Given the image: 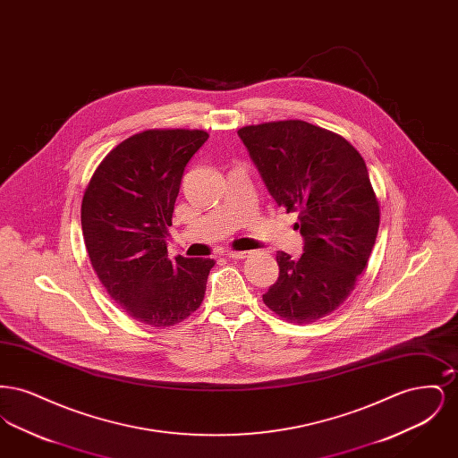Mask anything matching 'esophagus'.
<instances>
[{"mask_svg": "<svg viewBox=\"0 0 458 458\" xmlns=\"http://www.w3.org/2000/svg\"><path fill=\"white\" fill-rule=\"evenodd\" d=\"M225 256L230 258V259H243V258H247V252H242V250H226Z\"/></svg>", "mask_w": 458, "mask_h": 458, "instance_id": "1", "label": "esophagus"}]
</instances>
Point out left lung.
<instances>
[{"mask_svg":"<svg viewBox=\"0 0 458 458\" xmlns=\"http://www.w3.org/2000/svg\"><path fill=\"white\" fill-rule=\"evenodd\" d=\"M269 194L295 228L304 254L278 252L280 276L264 304L290 323H314L345 302L366 269L379 228V202L366 163L342 135L302 120L240 129Z\"/></svg>","mask_w":458,"mask_h":458,"instance_id":"obj_1","label":"left lung"}]
</instances>
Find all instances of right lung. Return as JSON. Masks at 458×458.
Segmentation results:
<instances>
[{
	"label": "right lung",
	"mask_w": 458,
	"mask_h": 458,
	"mask_svg": "<svg viewBox=\"0 0 458 458\" xmlns=\"http://www.w3.org/2000/svg\"><path fill=\"white\" fill-rule=\"evenodd\" d=\"M208 131H144L99 163L82 199L89 259L109 297L149 327L199 309L213 259L168 258L166 237L183 170Z\"/></svg>",
	"instance_id": "1"
}]
</instances>
